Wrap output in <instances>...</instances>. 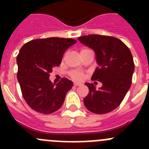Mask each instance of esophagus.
<instances>
[{
  "instance_id": "34e87169",
  "label": "esophagus",
  "mask_w": 149,
  "mask_h": 149,
  "mask_svg": "<svg viewBox=\"0 0 149 149\" xmlns=\"http://www.w3.org/2000/svg\"><path fill=\"white\" fill-rule=\"evenodd\" d=\"M81 84H79V83H74V86H81Z\"/></svg>"
}]
</instances>
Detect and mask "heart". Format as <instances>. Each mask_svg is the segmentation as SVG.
Instances as JSON below:
<instances>
[{
  "label": "heart",
  "mask_w": 149,
  "mask_h": 149,
  "mask_svg": "<svg viewBox=\"0 0 149 149\" xmlns=\"http://www.w3.org/2000/svg\"><path fill=\"white\" fill-rule=\"evenodd\" d=\"M89 51H91L89 49H88V48H84L81 50V54H82L84 53H86V52H89ZM71 76L75 81H81L84 78V74L81 72H80V71H73V72H71Z\"/></svg>",
  "instance_id": "heart-1"
}]
</instances>
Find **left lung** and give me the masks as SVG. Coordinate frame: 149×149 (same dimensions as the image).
Instances as JSON below:
<instances>
[{
	"label": "left lung",
	"mask_w": 149,
	"mask_h": 149,
	"mask_svg": "<svg viewBox=\"0 0 149 149\" xmlns=\"http://www.w3.org/2000/svg\"><path fill=\"white\" fill-rule=\"evenodd\" d=\"M84 45L95 53V68L93 81H98L102 86L96 89L94 84L86 83L89 94L84 99L86 108L96 114H105L119 106L131 86L134 72L132 54L119 39L101 35L78 37Z\"/></svg>",
	"instance_id": "left-lung-1"
}]
</instances>
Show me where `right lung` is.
<instances>
[{
    "label": "right lung",
    "mask_w": 149,
    "mask_h": 149,
    "mask_svg": "<svg viewBox=\"0 0 149 149\" xmlns=\"http://www.w3.org/2000/svg\"><path fill=\"white\" fill-rule=\"evenodd\" d=\"M77 41L51 37L35 39L24 45L17 56V78L29 107L39 113L50 114L61 107L73 82L63 78L50 81L53 68L61 63L63 54Z\"/></svg>",
    "instance_id": "right-lung-1"
}]
</instances>
